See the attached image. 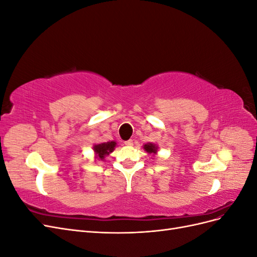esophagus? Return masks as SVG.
I'll list each match as a JSON object with an SVG mask.
<instances>
[{
  "mask_svg": "<svg viewBox=\"0 0 257 257\" xmlns=\"http://www.w3.org/2000/svg\"><path fill=\"white\" fill-rule=\"evenodd\" d=\"M124 145H125V146H128V147H131V146H133V145H134V143H133V141H132V139H130V141L124 142Z\"/></svg>",
  "mask_w": 257,
  "mask_h": 257,
  "instance_id": "esophagus-1",
  "label": "esophagus"
}]
</instances>
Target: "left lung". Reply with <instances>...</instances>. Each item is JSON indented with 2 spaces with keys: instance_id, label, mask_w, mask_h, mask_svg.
Returning a JSON list of instances; mask_svg holds the SVG:
<instances>
[{
  "instance_id": "8db88e82",
  "label": "left lung",
  "mask_w": 257,
  "mask_h": 257,
  "mask_svg": "<svg viewBox=\"0 0 257 257\" xmlns=\"http://www.w3.org/2000/svg\"><path fill=\"white\" fill-rule=\"evenodd\" d=\"M145 150L148 153H157V147L154 144H147L145 145Z\"/></svg>"
}]
</instances>
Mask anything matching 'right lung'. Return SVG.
I'll list each match as a JSON object with an SVG mask.
<instances>
[{
  "mask_svg": "<svg viewBox=\"0 0 257 257\" xmlns=\"http://www.w3.org/2000/svg\"><path fill=\"white\" fill-rule=\"evenodd\" d=\"M115 143L114 142H107L103 144H98L94 146V151L97 154V157L100 160H104L106 155L111 153L114 150Z\"/></svg>",
  "mask_w": 257,
  "mask_h": 257,
  "instance_id": "1",
  "label": "right lung"
}]
</instances>
